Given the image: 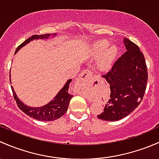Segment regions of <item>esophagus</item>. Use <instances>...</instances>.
I'll use <instances>...</instances> for the list:
<instances>
[{
	"label": "esophagus",
	"mask_w": 159,
	"mask_h": 159,
	"mask_svg": "<svg viewBox=\"0 0 159 159\" xmlns=\"http://www.w3.org/2000/svg\"><path fill=\"white\" fill-rule=\"evenodd\" d=\"M93 73L89 70H84L80 74L79 77H78V81H86L91 77Z\"/></svg>",
	"instance_id": "obj_1"
}]
</instances>
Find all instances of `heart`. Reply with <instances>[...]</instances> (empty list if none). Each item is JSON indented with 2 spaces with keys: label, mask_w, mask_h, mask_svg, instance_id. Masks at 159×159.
<instances>
[{
  "label": "heart",
  "mask_w": 159,
  "mask_h": 159,
  "mask_svg": "<svg viewBox=\"0 0 159 159\" xmlns=\"http://www.w3.org/2000/svg\"><path fill=\"white\" fill-rule=\"evenodd\" d=\"M109 45L107 41H99L97 42L96 43L94 44L93 47V55L95 57H97L99 54H101L102 51L106 48V47ZM116 55V47H111L108 48L107 50H105L102 55L99 57V60H98V66L102 69H106L109 67L112 62L113 61L114 58H115Z\"/></svg>",
  "instance_id": "heart-1"
}]
</instances>
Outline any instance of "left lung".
Listing matches in <instances>:
<instances>
[{"instance_id":"left-lung-1","label":"left lung","mask_w":159,"mask_h":159,"mask_svg":"<svg viewBox=\"0 0 159 159\" xmlns=\"http://www.w3.org/2000/svg\"><path fill=\"white\" fill-rule=\"evenodd\" d=\"M127 51L102 76L110 85V97L103 112L97 116L106 121H118L135 110L143 99L148 70L143 53L129 39L123 40Z\"/></svg>"}]
</instances>
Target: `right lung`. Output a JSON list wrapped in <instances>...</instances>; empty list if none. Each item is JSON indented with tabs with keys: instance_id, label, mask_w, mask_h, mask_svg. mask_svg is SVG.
<instances>
[{
	"instance_id": "right-lung-1",
	"label": "right lung",
	"mask_w": 159,
	"mask_h": 159,
	"mask_svg": "<svg viewBox=\"0 0 159 159\" xmlns=\"http://www.w3.org/2000/svg\"><path fill=\"white\" fill-rule=\"evenodd\" d=\"M50 36V34L31 36L27 40H26L20 45L18 46V47L16 50L15 53L21 47L28 43L30 40H36V39H47ZM54 36H56V34H54ZM10 81H11V80H10ZM71 81L72 80H69L66 82L63 89H61V90L59 92L58 94L55 96L53 100L50 101L49 103L45 105V106L37 108L30 107V106H27V105H24V103H23L17 98L12 86H11V89H12L14 98L16 100L17 106L21 111H23L27 116L37 119V120L48 122V121H54L56 119H60L67 111L70 99L73 97V95L69 93V87H70V83H71Z\"/></svg>"
}]
</instances>
